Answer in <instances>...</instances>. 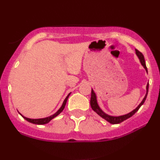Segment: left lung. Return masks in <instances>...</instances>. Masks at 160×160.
<instances>
[{"instance_id": "obj_1", "label": "left lung", "mask_w": 160, "mask_h": 160, "mask_svg": "<svg viewBox=\"0 0 160 160\" xmlns=\"http://www.w3.org/2000/svg\"><path fill=\"white\" fill-rule=\"evenodd\" d=\"M135 53H136L138 58H139V61H140L141 64L142 65L143 67H144V68L146 70L147 73H148V68H147L146 64H145L144 57V56H143V54L141 52H139L138 50H137V49H135ZM148 88H149V82L147 84L146 95H145L144 98H143L142 102H141V103L139 104V105L138 106V107L135 108V110H133L132 111H131L130 113H127V114L122 115V116H118V117H114V116L108 115V114H107V113H104V112L102 111V110L100 108V107L98 106V102H97L96 95H95V92L93 91L92 89V92H91V99H90L91 108H92V109L93 111H94L95 113H97V114H98L101 117H102V118L104 119V120H107L108 122H110V123H111V124L120 123V122H123L124 120H127V119L130 118L131 117H132V116L135 114V113H136L138 111L139 108L141 107V105H142V104L144 103L145 100H146V98H147V95H148Z\"/></svg>"}]
</instances>
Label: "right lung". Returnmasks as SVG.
Masks as SVG:
<instances>
[{"instance_id":"1","label":"right lung","mask_w":160,"mask_h":160,"mask_svg":"<svg viewBox=\"0 0 160 160\" xmlns=\"http://www.w3.org/2000/svg\"><path fill=\"white\" fill-rule=\"evenodd\" d=\"M71 95V92L69 93L68 95H67V97H66L65 100H64L63 103H62V105L61 106V108H59V109L58 110V111L56 112V113H55L54 114L49 116V117H45V118H40V119H30V118H28V117H24V116H22L21 114V113H19V114L22 116V117H23L25 120H26L28 122H32V123H34V124H37V125H43V124H47L48 123V122H49L50 120H52L53 118H55V117H57L58 114H59L60 113H62V111H63L64 108H65V104H66V102H67L68 101V98L69 95Z\"/></svg>"}]
</instances>
